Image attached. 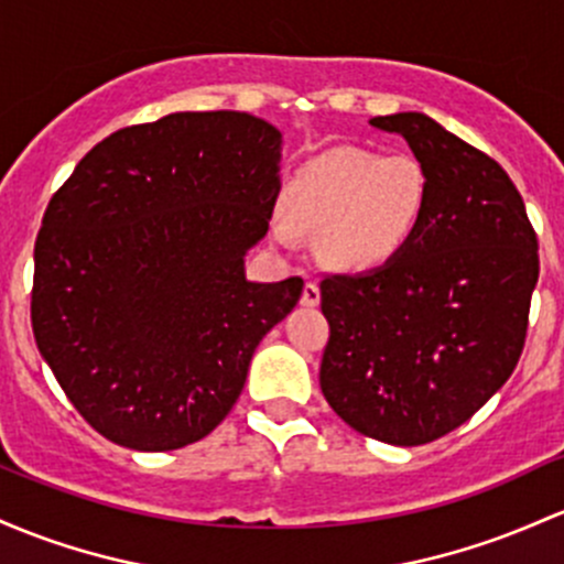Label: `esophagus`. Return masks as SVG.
Returning <instances> with one entry per match:
<instances>
[{
  "instance_id": "esophagus-1",
  "label": "esophagus",
  "mask_w": 564,
  "mask_h": 564,
  "mask_svg": "<svg viewBox=\"0 0 564 564\" xmlns=\"http://www.w3.org/2000/svg\"><path fill=\"white\" fill-rule=\"evenodd\" d=\"M321 302V289H318V283H313V281H307L305 283V289H302V305L305 307H315Z\"/></svg>"
}]
</instances>
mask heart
I'll return each instance as SVG.
<instances>
[{
  "mask_svg": "<svg viewBox=\"0 0 564 564\" xmlns=\"http://www.w3.org/2000/svg\"><path fill=\"white\" fill-rule=\"evenodd\" d=\"M429 200L425 173L412 158L332 150L311 160L283 195L289 221L272 232L292 243L296 230L324 232L321 251L337 268L382 264L410 243Z\"/></svg>",
  "mask_w": 564,
  "mask_h": 564,
  "instance_id": "b5f03b06",
  "label": "heart"
}]
</instances>
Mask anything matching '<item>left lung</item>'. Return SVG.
I'll use <instances>...</instances> for the list:
<instances>
[{
  "mask_svg": "<svg viewBox=\"0 0 564 564\" xmlns=\"http://www.w3.org/2000/svg\"><path fill=\"white\" fill-rule=\"evenodd\" d=\"M404 135L429 182L393 259L321 281V391L352 431L417 447L455 431L509 380L538 283V235L509 173L420 111L372 117Z\"/></svg>",
  "mask_w": 564,
  "mask_h": 564,
  "instance_id": "1",
  "label": "left lung"
}]
</instances>
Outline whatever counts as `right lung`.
<instances>
[{"mask_svg": "<svg viewBox=\"0 0 564 564\" xmlns=\"http://www.w3.org/2000/svg\"><path fill=\"white\" fill-rule=\"evenodd\" d=\"M281 131L176 111L107 135L55 189L34 246L31 329L104 438L169 453L208 436L302 278L246 281L275 206Z\"/></svg>", "mask_w": 564, "mask_h": 564, "instance_id": "add662e5", "label": "right lung"}]
</instances>
